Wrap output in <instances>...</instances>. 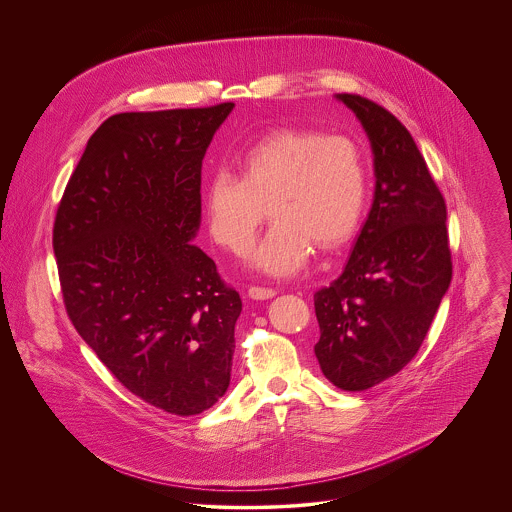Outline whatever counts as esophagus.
<instances>
[{"mask_svg":"<svg viewBox=\"0 0 512 512\" xmlns=\"http://www.w3.org/2000/svg\"><path fill=\"white\" fill-rule=\"evenodd\" d=\"M274 295H276V292L270 290V288L252 286V288L248 290V297H252V299H270V297H274Z\"/></svg>","mask_w":512,"mask_h":512,"instance_id":"1","label":"esophagus"}]
</instances>
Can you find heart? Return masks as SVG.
Instances as JSON below:
<instances>
[{"label":"heart","mask_w":512,"mask_h":512,"mask_svg":"<svg viewBox=\"0 0 512 512\" xmlns=\"http://www.w3.org/2000/svg\"><path fill=\"white\" fill-rule=\"evenodd\" d=\"M238 177L217 171L203 193L207 226L222 248H250L266 205L272 226L248 264L272 278H292L319 250L343 246L368 201V169L357 142L315 130H276L236 159Z\"/></svg>","instance_id":"heart-1"}]
</instances>
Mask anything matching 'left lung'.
<instances>
[{
    "mask_svg": "<svg viewBox=\"0 0 512 512\" xmlns=\"http://www.w3.org/2000/svg\"><path fill=\"white\" fill-rule=\"evenodd\" d=\"M355 112L374 155V199L343 274L313 295L315 357L341 390H366L408 365L451 282L445 201L410 132L359 94Z\"/></svg>",
    "mask_w": 512,
    "mask_h": 512,
    "instance_id": "obj_1",
    "label": "left lung"
}]
</instances>
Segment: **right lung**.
I'll return each instance as SVG.
<instances>
[{
  "mask_svg": "<svg viewBox=\"0 0 512 512\" xmlns=\"http://www.w3.org/2000/svg\"><path fill=\"white\" fill-rule=\"evenodd\" d=\"M232 108L110 116L53 228L74 329L132 394L175 416L209 410L230 384L242 299L193 240L203 157Z\"/></svg>",
  "mask_w": 512,
  "mask_h": 512,
  "instance_id": "obj_1",
  "label": "right lung"
}]
</instances>
